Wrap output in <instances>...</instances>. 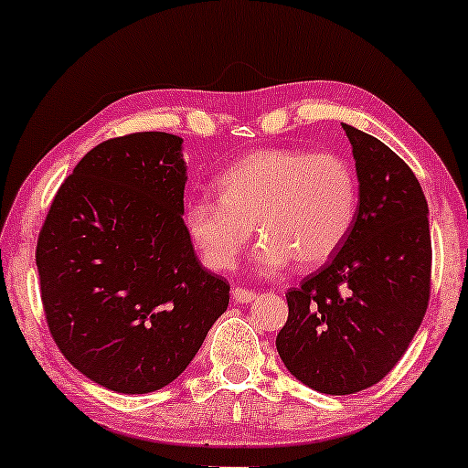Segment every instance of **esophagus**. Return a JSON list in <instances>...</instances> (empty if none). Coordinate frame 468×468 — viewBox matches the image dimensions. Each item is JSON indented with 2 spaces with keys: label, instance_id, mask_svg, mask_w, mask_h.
<instances>
[{
  "label": "esophagus",
  "instance_id": "esophagus-1",
  "mask_svg": "<svg viewBox=\"0 0 468 468\" xmlns=\"http://www.w3.org/2000/svg\"><path fill=\"white\" fill-rule=\"evenodd\" d=\"M255 297H257L255 290L241 288V286L233 288V299H235V303H250V302H255Z\"/></svg>",
  "mask_w": 468,
  "mask_h": 468
}]
</instances>
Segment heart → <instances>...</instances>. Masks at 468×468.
<instances>
[{
  "mask_svg": "<svg viewBox=\"0 0 468 468\" xmlns=\"http://www.w3.org/2000/svg\"><path fill=\"white\" fill-rule=\"evenodd\" d=\"M216 197H196L185 227L204 264L227 272L249 246L252 227L261 238L252 264L277 272L325 264L341 250L356 222L361 189L343 155L303 149H260L241 155L218 176Z\"/></svg>",
  "mask_w": 468,
  "mask_h": 468,
  "instance_id": "1",
  "label": "heart"
}]
</instances>
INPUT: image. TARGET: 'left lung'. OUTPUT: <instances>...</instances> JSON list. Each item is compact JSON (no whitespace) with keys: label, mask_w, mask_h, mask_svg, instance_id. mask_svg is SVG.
I'll return each mask as SVG.
<instances>
[{"label":"left lung","mask_w":468,"mask_h":468,"mask_svg":"<svg viewBox=\"0 0 468 468\" xmlns=\"http://www.w3.org/2000/svg\"><path fill=\"white\" fill-rule=\"evenodd\" d=\"M356 160V222L319 272L290 288L277 352L321 394L372 388L422 324L431 290L429 207L413 171L385 143L343 125Z\"/></svg>","instance_id":"left-lung-1"}]
</instances>
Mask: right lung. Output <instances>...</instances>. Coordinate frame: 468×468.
Instances as JSON below:
<instances>
[{
  "label": "right lung",
  "instance_id": "right-lung-1",
  "mask_svg": "<svg viewBox=\"0 0 468 468\" xmlns=\"http://www.w3.org/2000/svg\"><path fill=\"white\" fill-rule=\"evenodd\" d=\"M182 138H110L58 186L37 241L41 302L58 350L118 394L185 372L229 305L185 227Z\"/></svg>",
  "mask_w": 468,
  "mask_h": 468
}]
</instances>
